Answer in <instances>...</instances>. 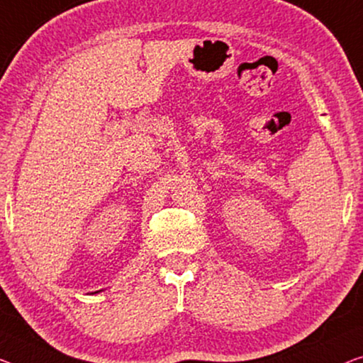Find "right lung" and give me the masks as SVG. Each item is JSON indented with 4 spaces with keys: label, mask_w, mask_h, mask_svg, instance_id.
Masks as SVG:
<instances>
[{
    "label": "right lung",
    "mask_w": 363,
    "mask_h": 363,
    "mask_svg": "<svg viewBox=\"0 0 363 363\" xmlns=\"http://www.w3.org/2000/svg\"><path fill=\"white\" fill-rule=\"evenodd\" d=\"M94 294H97V291H94Z\"/></svg>",
    "instance_id": "1"
}]
</instances>
